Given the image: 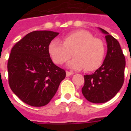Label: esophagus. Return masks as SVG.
<instances>
[{
	"label": "esophagus",
	"instance_id": "34e87169",
	"mask_svg": "<svg viewBox=\"0 0 131 131\" xmlns=\"http://www.w3.org/2000/svg\"><path fill=\"white\" fill-rule=\"evenodd\" d=\"M73 74V72H71V71H66V76L67 77H70L71 75Z\"/></svg>",
	"mask_w": 131,
	"mask_h": 131
}]
</instances>
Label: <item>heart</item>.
<instances>
[{"label":"heart","mask_w":131,"mask_h":131,"mask_svg":"<svg viewBox=\"0 0 131 131\" xmlns=\"http://www.w3.org/2000/svg\"><path fill=\"white\" fill-rule=\"evenodd\" d=\"M48 52L52 62L61 65L72 56L73 60L68 67L75 70L84 68L86 71H93L102 64L105 54L104 43L85 30L69 33L62 38V42L52 40L48 45Z\"/></svg>","instance_id":"b5f03b06"}]
</instances>
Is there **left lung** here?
Wrapping results in <instances>:
<instances>
[{"label":"left lung","instance_id":"obj_1","mask_svg":"<svg viewBox=\"0 0 131 131\" xmlns=\"http://www.w3.org/2000/svg\"><path fill=\"white\" fill-rule=\"evenodd\" d=\"M106 35L107 52L103 64L94 73L84 76L82 93L88 101L104 103L115 96L124 81L126 60L118 40L101 28Z\"/></svg>","mask_w":131,"mask_h":131}]
</instances>
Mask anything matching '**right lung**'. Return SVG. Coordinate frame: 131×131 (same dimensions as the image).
I'll list each match as a JSON object with an SVG mask.
<instances>
[{"label":"right lung","instance_id":"obj_1","mask_svg":"<svg viewBox=\"0 0 131 131\" xmlns=\"http://www.w3.org/2000/svg\"><path fill=\"white\" fill-rule=\"evenodd\" d=\"M59 33L35 31L16 43L7 62L8 81L14 93L24 103L43 107L51 100L65 71L52 62L48 45Z\"/></svg>","mask_w":131,"mask_h":131}]
</instances>
